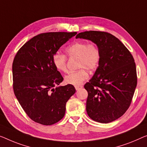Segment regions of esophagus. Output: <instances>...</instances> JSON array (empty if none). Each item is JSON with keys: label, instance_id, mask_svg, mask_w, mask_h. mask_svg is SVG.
Here are the masks:
<instances>
[{"label": "esophagus", "instance_id": "esophagus-1", "mask_svg": "<svg viewBox=\"0 0 147 147\" xmlns=\"http://www.w3.org/2000/svg\"><path fill=\"white\" fill-rule=\"evenodd\" d=\"M81 88H82V86H75V89L76 90H78Z\"/></svg>", "mask_w": 147, "mask_h": 147}]
</instances>
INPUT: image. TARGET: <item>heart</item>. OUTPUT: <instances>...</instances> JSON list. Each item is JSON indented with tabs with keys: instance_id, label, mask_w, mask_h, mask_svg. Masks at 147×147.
<instances>
[{
	"instance_id": "obj_1",
	"label": "heart",
	"mask_w": 147,
	"mask_h": 147,
	"mask_svg": "<svg viewBox=\"0 0 147 147\" xmlns=\"http://www.w3.org/2000/svg\"><path fill=\"white\" fill-rule=\"evenodd\" d=\"M70 57H78V68L82 69L71 72L65 76V82L69 84L78 86L88 78V71H94L99 66L101 61V51L98 45L94 42L77 41L70 45L66 49ZM55 67L59 71L66 73L67 57L65 54L56 53L53 57Z\"/></svg>"
}]
</instances>
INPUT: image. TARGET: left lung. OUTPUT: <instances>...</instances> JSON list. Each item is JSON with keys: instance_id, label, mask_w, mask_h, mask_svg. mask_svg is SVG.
<instances>
[{"instance_id": "obj_1", "label": "left lung", "mask_w": 147, "mask_h": 147, "mask_svg": "<svg viewBox=\"0 0 147 147\" xmlns=\"http://www.w3.org/2000/svg\"><path fill=\"white\" fill-rule=\"evenodd\" d=\"M76 38L96 43L101 51L99 66L84 84L88 115L102 123L115 121L129 108L137 86L133 57L119 39L108 32L86 31L79 33Z\"/></svg>"}]
</instances>
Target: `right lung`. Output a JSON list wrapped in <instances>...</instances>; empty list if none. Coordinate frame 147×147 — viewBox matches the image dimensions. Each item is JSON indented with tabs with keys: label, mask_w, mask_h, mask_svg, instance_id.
Masks as SVG:
<instances>
[{
	"label": "right lung",
	"mask_w": 147,
	"mask_h": 147,
	"mask_svg": "<svg viewBox=\"0 0 147 147\" xmlns=\"http://www.w3.org/2000/svg\"><path fill=\"white\" fill-rule=\"evenodd\" d=\"M76 32H47L34 36L18 50L12 63L13 90L33 121L51 125L64 117L66 103L75 93L72 84L54 88L63 80L53 62L59 49Z\"/></svg>",
	"instance_id": "right-lung-1"
}]
</instances>
